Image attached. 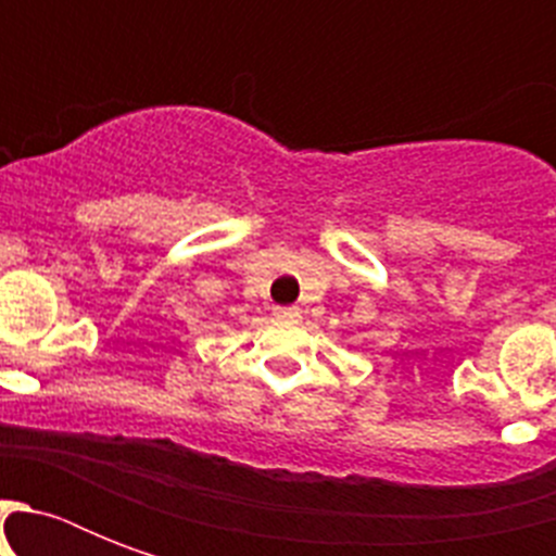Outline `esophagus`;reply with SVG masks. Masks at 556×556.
<instances>
[{"mask_svg":"<svg viewBox=\"0 0 556 556\" xmlns=\"http://www.w3.org/2000/svg\"><path fill=\"white\" fill-rule=\"evenodd\" d=\"M274 317L282 323H296L303 317V312H300L296 305H277V308H274Z\"/></svg>","mask_w":556,"mask_h":556,"instance_id":"34e87169","label":"esophagus"}]
</instances>
